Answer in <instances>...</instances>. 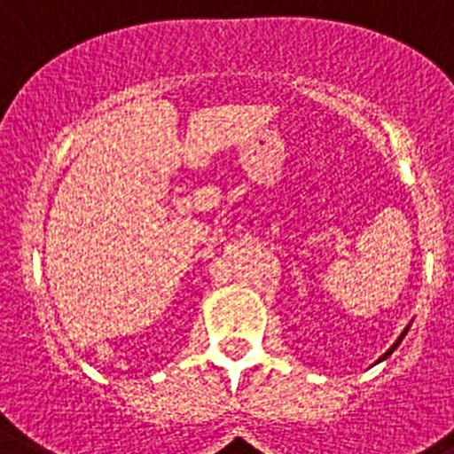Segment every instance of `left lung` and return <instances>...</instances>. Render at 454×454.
Instances as JSON below:
<instances>
[{
  "label": "left lung",
  "instance_id": "8db88e82",
  "mask_svg": "<svg viewBox=\"0 0 454 454\" xmlns=\"http://www.w3.org/2000/svg\"><path fill=\"white\" fill-rule=\"evenodd\" d=\"M405 333H408V327H405V332H403V333H401V336H399V338H396V342H394V345H392V347H389V349H387V351H385V354H383V356H380V358H379V363H380V361H385V358H387V356H389V354H392V351H394V349H396V347H399V345H401V340H403V338H405Z\"/></svg>",
  "mask_w": 454,
  "mask_h": 454
}]
</instances>
